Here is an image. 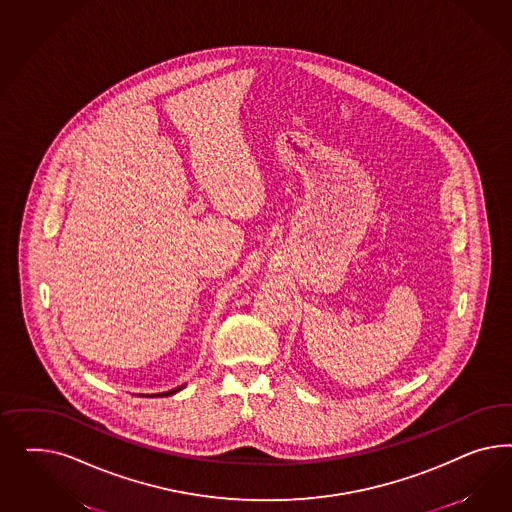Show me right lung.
Segmentation results:
<instances>
[{"instance_id": "obj_1", "label": "right lung", "mask_w": 512, "mask_h": 512, "mask_svg": "<svg viewBox=\"0 0 512 512\" xmlns=\"http://www.w3.org/2000/svg\"><path fill=\"white\" fill-rule=\"evenodd\" d=\"M186 387V385H180V387L172 388V390H167V392H159V394H152V398L154 396H172V394H176V392H180L182 388Z\"/></svg>"}]
</instances>
